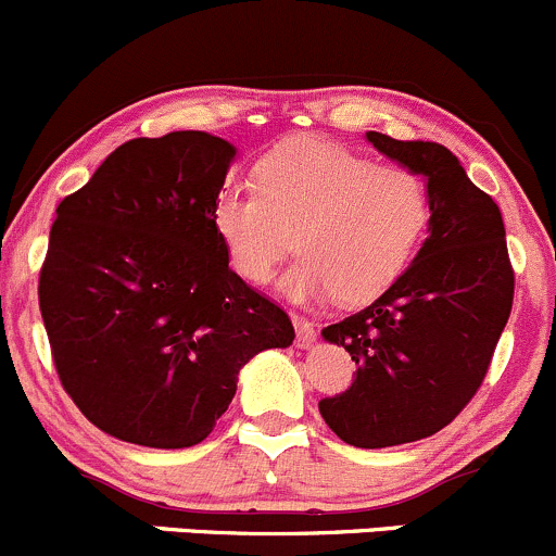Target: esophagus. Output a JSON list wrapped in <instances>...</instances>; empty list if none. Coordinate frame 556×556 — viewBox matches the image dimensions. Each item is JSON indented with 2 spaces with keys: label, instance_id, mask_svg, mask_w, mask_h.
Here are the masks:
<instances>
[{
  "label": "esophagus",
  "instance_id": "34e87169",
  "mask_svg": "<svg viewBox=\"0 0 556 556\" xmlns=\"http://www.w3.org/2000/svg\"><path fill=\"white\" fill-rule=\"evenodd\" d=\"M294 320V329H296V345L300 348H307L313 340H316V329H313V324L307 318L302 316H291Z\"/></svg>",
  "mask_w": 556,
  "mask_h": 556
}]
</instances>
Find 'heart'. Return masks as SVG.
Masks as SVG:
<instances>
[{
	"label": "heart",
	"mask_w": 556,
	"mask_h": 556,
	"mask_svg": "<svg viewBox=\"0 0 556 556\" xmlns=\"http://www.w3.org/2000/svg\"><path fill=\"white\" fill-rule=\"evenodd\" d=\"M254 181L222 187L211 225L249 283L273 278L296 232L302 256L283 278L294 302L377 300L404 276L431 225V190L420 174L313 136L270 147L256 160Z\"/></svg>",
	"instance_id": "heart-1"
}]
</instances>
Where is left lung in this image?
Returning <instances> with one entry per match:
<instances>
[{
    "label": "left lung",
    "instance_id": "1",
    "mask_svg": "<svg viewBox=\"0 0 556 556\" xmlns=\"http://www.w3.org/2000/svg\"><path fill=\"white\" fill-rule=\"evenodd\" d=\"M382 154L426 176L431 236L404 276L369 307L326 326L356 362L353 382L320 399L345 444L396 447L433 437L477 396L514 302L501 208L447 147L369 130Z\"/></svg>",
    "mask_w": 556,
    "mask_h": 556
}]
</instances>
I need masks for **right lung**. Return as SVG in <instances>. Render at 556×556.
<instances>
[{
	"label": "right lung",
	"mask_w": 556,
	"mask_h": 556,
	"mask_svg": "<svg viewBox=\"0 0 556 556\" xmlns=\"http://www.w3.org/2000/svg\"><path fill=\"white\" fill-rule=\"evenodd\" d=\"M236 147L203 130L130 139L55 208L39 311L85 417L154 450L200 444L238 371L286 348V311L230 267L211 225Z\"/></svg>",
	"instance_id": "right-lung-1"
}]
</instances>
